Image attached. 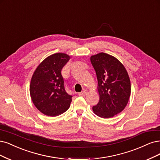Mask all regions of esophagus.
Listing matches in <instances>:
<instances>
[{"label":"esophagus","mask_w":160,"mask_h":160,"mask_svg":"<svg viewBox=\"0 0 160 160\" xmlns=\"http://www.w3.org/2000/svg\"><path fill=\"white\" fill-rule=\"evenodd\" d=\"M87 92H88L86 90H84V91H81V92H79V96H82V97H84V96H85L87 94Z\"/></svg>","instance_id":"obj_1"}]
</instances>
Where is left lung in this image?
Listing matches in <instances>:
<instances>
[{
    "mask_svg": "<svg viewBox=\"0 0 160 160\" xmlns=\"http://www.w3.org/2000/svg\"><path fill=\"white\" fill-rule=\"evenodd\" d=\"M98 81L99 102L92 107L98 117L108 118L122 112L127 105L131 92L127 71L118 59L105 53L91 56Z\"/></svg>",
    "mask_w": 160,
    "mask_h": 160,
    "instance_id": "8db88e82",
    "label": "left lung"
}]
</instances>
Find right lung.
Instances as JSON below:
<instances>
[{"label": "right lung", "instance_id": "1", "mask_svg": "<svg viewBox=\"0 0 160 160\" xmlns=\"http://www.w3.org/2000/svg\"><path fill=\"white\" fill-rule=\"evenodd\" d=\"M70 58L63 53L52 54L42 61L33 73L30 85L32 101L46 116L56 117L70 107L72 96L65 91L61 73Z\"/></svg>", "mask_w": 160, "mask_h": 160}]
</instances>
